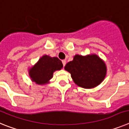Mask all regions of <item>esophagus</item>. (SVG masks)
Segmentation results:
<instances>
[{"mask_svg": "<svg viewBox=\"0 0 129 129\" xmlns=\"http://www.w3.org/2000/svg\"><path fill=\"white\" fill-rule=\"evenodd\" d=\"M62 63H63V67H64V66H66V60H62Z\"/></svg>", "mask_w": 129, "mask_h": 129, "instance_id": "obj_1", "label": "esophagus"}]
</instances>
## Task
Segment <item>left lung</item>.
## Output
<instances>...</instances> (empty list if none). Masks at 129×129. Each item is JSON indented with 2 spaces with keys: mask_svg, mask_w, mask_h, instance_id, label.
I'll use <instances>...</instances> for the list:
<instances>
[{
  "mask_svg": "<svg viewBox=\"0 0 129 129\" xmlns=\"http://www.w3.org/2000/svg\"><path fill=\"white\" fill-rule=\"evenodd\" d=\"M65 69L71 73L74 82L83 88H93L100 84L106 74L105 63L96 54L83 56L77 54Z\"/></svg>",
  "mask_w": 129,
  "mask_h": 129,
  "instance_id": "obj_1",
  "label": "left lung"
}]
</instances>
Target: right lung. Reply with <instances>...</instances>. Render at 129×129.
<instances>
[{
  "instance_id": "obj_1",
  "label": "right lung",
  "mask_w": 129,
  "mask_h": 129,
  "mask_svg": "<svg viewBox=\"0 0 129 129\" xmlns=\"http://www.w3.org/2000/svg\"><path fill=\"white\" fill-rule=\"evenodd\" d=\"M62 68V62L57 57L44 55L30 69L29 75L32 81L38 84H45L52 78L53 73Z\"/></svg>"
}]
</instances>
